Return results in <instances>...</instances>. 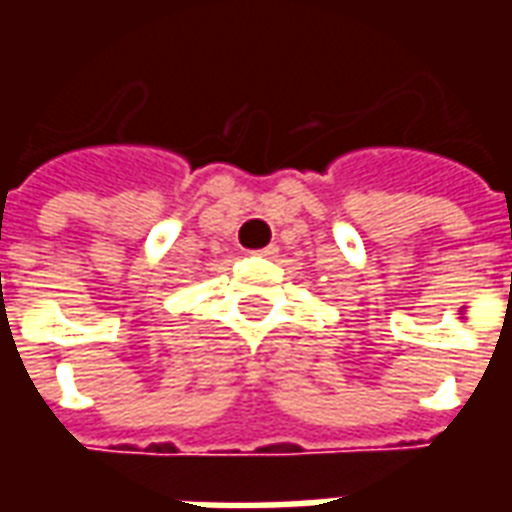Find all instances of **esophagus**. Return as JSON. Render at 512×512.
<instances>
[{
    "label": "esophagus",
    "mask_w": 512,
    "mask_h": 512,
    "mask_svg": "<svg viewBox=\"0 0 512 512\" xmlns=\"http://www.w3.org/2000/svg\"><path fill=\"white\" fill-rule=\"evenodd\" d=\"M277 252H279L277 246H274V244H268L266 249H257L255 255H263V257H274V255H277Z\"/></svg>",
    "instance_id": "obj_1"
}]
</instances>
